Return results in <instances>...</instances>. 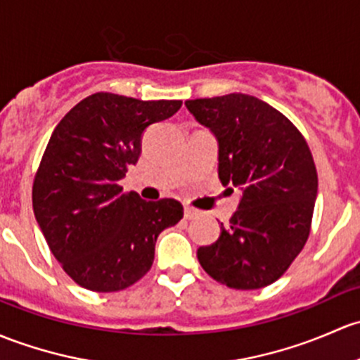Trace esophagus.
Returning a JSON list of instances; mask_svg holds the SVG:
<instances>
[{"label":"esophagus","mask_w":360,"mask_h":360,"mask_svg":"<svg viewBox=\"0 0 360 360\" xmlns=\"http://www.w3.org/2000/svg\"><path fill=\"white\" fill-rule=\"evenodd\" d=\"M196 217H198V210L193 209V207H186V209H184V219L191 221V219H196Z\"/></svg>","instance_id":"obj_1"}]
</instances>
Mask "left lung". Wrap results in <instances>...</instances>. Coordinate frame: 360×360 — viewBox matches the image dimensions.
Returning <instances> with one entry per match:
<instances>
[{"mask_svg":"<svg viewBox=\"0 0 360 360\" xmlns=\"http://www.w3.org/2000/svg\"><path fill=\"white\" fill-rule=\"evenodd\" d=\"M219 143V179L243 191L229 226L196 255L215 281L257 290L281 278L310 233L317 172L300 131L243 93L184 101Z\"/></svg>","mask_w":360,"mask_h":360,"instance_id":"8db88e82","label":"left lung"}]
</instances>
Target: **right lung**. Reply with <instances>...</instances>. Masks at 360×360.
Returning a JSON list of instances; mask_svg holds the SVG:
<instances>
[{
  "label": "right lung",
  "mask_w": 360,
  "mask_h": 360,
  "mask_svg": "<svg viewBox=\"0 0 360 360\" xmlns=\"http://www.w3.org/2000/svg\"><path fill=\"white\" fill-rule=\"evenodd\" d=\"M181 105L94 93L53 131L34 177V215L55 259L82 288L110 293L134 285L153 264L158 234L183 219L177 200L145 202L119 184L138 162L146 127Z\"/></svg>",
  "instance_id": "right-lung-1"
}]
</instances>
